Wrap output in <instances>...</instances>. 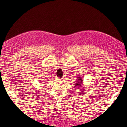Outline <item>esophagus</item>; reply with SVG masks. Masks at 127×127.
Masks as SVG:
<instances>
[{
  "label": "esophagus",
  "instance_id": "obj_1",
  "mask_svg": "<svg viewBox=\"0 0 127 127\" xmlns=\"http://www.w3.org/2000/svg\"><path fill=\"white\" fill-rule=\"evenodd\" d=\"M64 79H65V78H64V77H62V78H61V79H59V80H64Z\"/></svg>",
  "mask_w": 127,
  "mask_h": 127
}]
</instances>
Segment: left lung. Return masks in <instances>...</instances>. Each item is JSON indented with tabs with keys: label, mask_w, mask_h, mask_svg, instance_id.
I'll list each match as a JSON object with an SVG mask.
<instances>
[{
	"label": "left lung",
	"mask_w": 127,
	"mask_h": 127,
	"mask_svg": "<svg viewBox=\"0 0 127 127\" xmlns=\"http://www.w3.org/2000/svg\"><path fill=\"white\" fill-rule=\"evenodd\" d=\"M76 80H77V81L76 83V84H75V87H76V88H77V89H79L80 88H81V87H82V81H83L82 79H81V77H78V79ZM81 91H82V92L84 91H83V90H82ZM82 92H80L81 93H82Z\"/></svg>",
	"instance_id": "1"
}]
</instances>
